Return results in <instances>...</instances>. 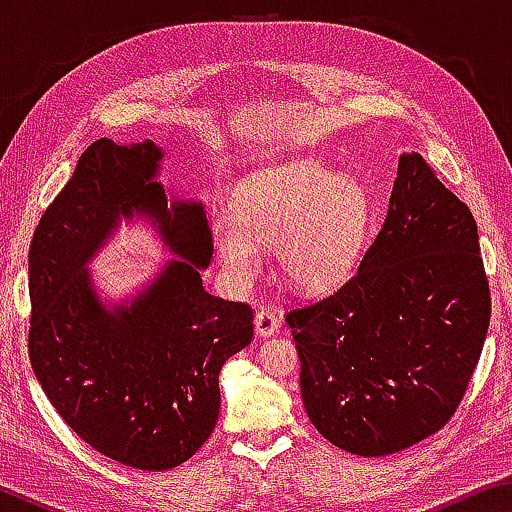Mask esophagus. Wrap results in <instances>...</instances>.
<instances>
[{
	"label": "esophagus",
	"mask_w": 512,
	"mask_h": 512,
	"mask_svg": "<svg viewBox=\"0 0 512 512\" xmlns=\"http://www.w3.org/2000/svg\"><path fill=\"white\" fill-rule=\"evenodd\" d=\"M277 327H280V320L273 314V311L262 309L255 314V332L257 336H271L277 332Z\"/></svg>",
	"instance_id": "obj_1"
}]
</instances>
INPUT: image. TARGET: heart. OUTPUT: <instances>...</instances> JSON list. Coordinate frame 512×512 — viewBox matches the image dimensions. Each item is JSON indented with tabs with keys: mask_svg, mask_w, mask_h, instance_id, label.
Here are the masks:
<instances>
[{
	"mask_svg": "<svg viewBox=\"0 0 512 512\" xmlns=\"http://www.w3.org/2000/svg\"><path fill=\"white\" fill-rule=\"evenodd\" d=\"M370 216L366 189L314 160L257 171L237 187L232 216L212 223V241L237 280H250L259 246H275L293 289L318 293L341 284L357 264Z\"/></svg>",
	"mask_w": 512,
	"mask_h": 512,
	"instance_id": "obj_1",
	"label": "heart"
}]
</instances>
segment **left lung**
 <instances>
[{"label":"left lung","instance_id":"left-lung-1","mask_svg":"<svg viewBox=\"0 0 512 512\" xmlns=\"http://www.w3.org/2000/svg\"><path fill=\"white\" fill-rule=\"evenodd\" d=\"M476 221L418 153H404L386 219L329 296L287 311L309 420L329 443L384 456L456 413L490 325Z\"/></svg>","mask_w":512,"mask_h":512}]
</instances>
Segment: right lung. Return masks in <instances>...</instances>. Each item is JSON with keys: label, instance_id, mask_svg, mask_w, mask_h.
Listing matches in <instances>:
<instances>
[{"label": "right lung", "instance_id": "obj_1", "mask_svg": "<svg viewBox=\"0 0 512 512\" xmlns=\"http://www.w3.org/2000/svg\"><path fill=\"white\" fill-rule=\"evenodd\" d=\"M151 140L101 137L76 164L29 248V359L42 391L76 436L137 470L192 458L219 418V372L253 339V309L203 289L212 232L201 203L173 201L155 183ZM146 213L172 252L131 306L106 310L84 271L119 215Z\"/></svg>", "mask_w": 512, "mask_h": 512}]
</instances>
